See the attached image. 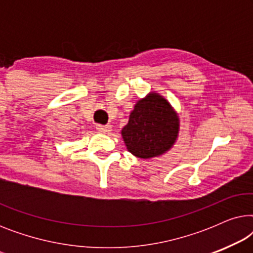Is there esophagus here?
<instances>
[{"mask_svg":"<svg viewBox=\"0 0 253 253\" xmlns=\"http://www.w3.org/2000/svg\"><path fill=\"white\" fill-rule=\"evenodd\" d=\"M96 130L101 133H109L112 131V126H101V124H98L96 126Z\"/></svg>","mask_w":253,"mask_h":253,"instance_id":"34e87169","label":"esophagus"}]
</instances>
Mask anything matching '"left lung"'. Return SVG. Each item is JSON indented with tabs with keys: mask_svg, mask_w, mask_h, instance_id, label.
Instances as JSON below:
<instances>
[{
	"mask_svg": "<svg viewBox=\"0 0 253 253\" xmlns=\"http://www.w3.org/2000/svg\"><path fill=\"white\" fill-rule=\"evenodd\" d=\"M178 131L179 120L170 103L151 92L137 101L121 133L130 153L140 159H151L170 150Z\"/></svg>",
	"mask_w": 253,
	"mask_h": 253,
	"instance_id": "left-lung-1",
	"label": "left lung"
}]
</instances>
